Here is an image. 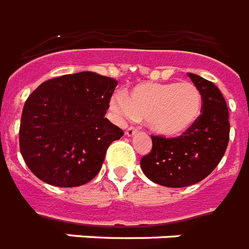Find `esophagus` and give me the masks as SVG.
Returning <instances> with one entry per match:
<instances>
[{"label": "esophagus", "instance_id": "esophagus-1", "mask_svg": "<svg viewBox=\"0 0 249 249\" xmlns=\"http://www.w3.org/2000/svg\"><path fill=\"white\" fill-rule=\"evenodd\" d=\"M136 133H137V129L133 128V126H130V128L126 129V132H125V134H126V136H128V137H133V136H134V134H136Z\"/></svg>", "mask_w": 249, "mask_h": 249}]
</instances>
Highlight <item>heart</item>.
I'll list each match as a JSON object with an SVG mask.
<instances>
[{
	"label": "heart",
	"instance_id": "b5f03b06",
	"mask_svg": "<svg viewBox=\"0 0 249 249\" xmlns=\"http://www.w3.org/2000/svg\"><path fill=\"white\" fill-rule=\"evenodd\" d=\"M119 113L144 120L152 132L165 138L183 136L196 124L203 108L199 88L190 81L141 83L112 101Z\"/></svg>",
	"mask_w": 249,
	"mask_h": 249
}]
</instances>
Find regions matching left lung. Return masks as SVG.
<instances>
[{
    "label": "left lung",
    "instance_id": "1",
    "mask_svg": "<svg viewBox=\"0 0 249 249\" xmlns=\"http://www.w3.org/2000/svg\"><path fill=\"white\" fill-rule=\"evenodd\" d=\"M203 97L201 115L189 132L177 138L151 136L152 150L141 159L148 179L165 187H185L204 179L225 155L229 143L228 105L220 89L189 73Z\"/></svg>",
    "mask_w": 249,
    "mask_h": 249
}]
</instances>
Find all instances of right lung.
I'll use <instances>...</instances> for the list:
<instances>
[{"mask_svg":"<svg viewBox=\"0 0 249 249\" xmlns=\"http://www.w3.org/2000/svg\"><path fill=\"white\" fill-rule=\"evenodd\" d=\"M116 85L111 77L85 71L48 80L29 95L19 146L37 178L76 187L97 176L109 144L124 136L105 117Z\"/></svg>","mask_w":249,"mask_h":249,"instance_id":"add662e5","label":"right lung"}]
</instances>
